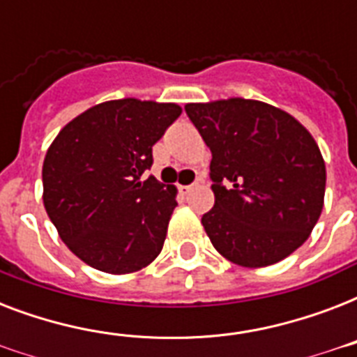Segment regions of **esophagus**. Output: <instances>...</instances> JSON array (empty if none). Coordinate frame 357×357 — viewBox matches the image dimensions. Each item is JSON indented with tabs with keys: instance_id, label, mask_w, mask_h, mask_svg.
<instances>
[{
	"instance_id": "34e87169",
	"label": "esophagus",
	"mask_w": 357,
	"mask_h": 357,
	"mask_svg": "<svg viewBox=\"0 0 357 357\" xmlns=\"http://www.w3.org/2000/svg\"><path fill=\"white\" fill-rule=\"evenodd\" d=\"M192 187H195V183H192V185H181L179 189H181V192H189V190L192 189Z\"/></svg>"
}]
</instances>
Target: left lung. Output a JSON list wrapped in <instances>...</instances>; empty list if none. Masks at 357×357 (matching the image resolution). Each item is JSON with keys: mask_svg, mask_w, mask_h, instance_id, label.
I'll list each match as a JSON object with an SVG mask.
<instances>
[{"mask_svg": "<svg viewBox=\"0 0 357 357\" xmlns=\"http://www.w3.org/2000/svg\"><path fill=\"white\" fill-rule=\"evenodd\" d=\"M211 150L215 206L202 217L235 265H274L305 243L324 206L326 167L311 133L268 103L229 98L187 103Z\"/></svg>", "mask_w": 357, "mask_h": 357, "instance_id": "left-lung-1", "label": "left lung"}]
</instances>
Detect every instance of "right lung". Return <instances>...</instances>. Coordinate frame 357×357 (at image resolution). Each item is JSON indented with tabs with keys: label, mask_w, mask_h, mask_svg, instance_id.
<instances>
[{
	"label": "right lung",
	"mask_w": 357,
	"mask_h": 357,
	"mask_svg": "<svg viewBox=\"0 0 357 357\" xmlns=\"http://www.w3.org/2000/svg\"><path fill=\"white\" fill-rule=\"evenodd\" d=\"M179 114L176 103L113 100L75 116L47 148V217L92 268L129 274L162 250L178 190L142 174L153 162V144Z\"/></svg>",
	"instance_id": "1"
}]
</instances>
